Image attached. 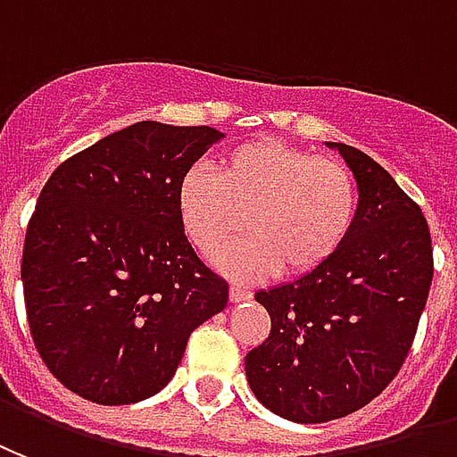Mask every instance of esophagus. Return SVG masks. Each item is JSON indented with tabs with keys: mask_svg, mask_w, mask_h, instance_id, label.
<instances>
[{
	"mask_svg": "<svg viewBox=\"0 0 457 457\" xmlns=\"http://www.w3.org/2000/svg\"><path fill=\"white\" fill-rule=\"evenodd\" d=\"M251 297H253L251 289L238 287V285H231V287H228V299H231V302H243V299H251Z\"/></svg>",
	"mask_w": 457,
	"mask_h": 457,
	"instance_id": "esophagus-1",
	"label": "esophagus"
}]
</instances>
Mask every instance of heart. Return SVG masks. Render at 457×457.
<instances>
[{"instance_id": "obj_1", "label": "heart", "mask_w": 457, "mask_h": 457, "mask_svg": "<svg viewBox=\"0 0 457 457\" xmlns=\"http://www.w3.org/2000/svg\"><path fill=\"white\" fill-rule=\"evenodd\" d=\"M358 209L348 165L279 138L241 143L219 158V172L189 168L178 185L179 224L202 255H214L246 214L252 233L214 261L238 279L321 270L348 241Z\"/></svg>"}]
</instances>
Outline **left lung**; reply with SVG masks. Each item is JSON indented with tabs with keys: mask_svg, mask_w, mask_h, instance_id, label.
<instances>
[{
	"mask_svg": "<svg viewBox=\"0 0 457 457\" xmlns=\"http://www.w3.org/2000/svg\"><path fill=\"white\" fill-rule=\"evenodd\" d=\"M328 145L358 182L355 226L324 268L255 295L272 328L245 355L253 395L297 424L353 414L397 378L434 279L421 206L370 155Z\"/></svg>",
	"mask_w": 457,
	"mask_h": 457,
	"instance_id": "obj_1",
	"label": "left lung"
}]
</instances>
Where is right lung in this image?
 Returning <instances> with one entry per match:
<instances>
[{
	"instance_id": "add662e5",
	"label": "right lung",
	"mask_w": 457,
	"mask_h": 457,
	"mask_svg": "<svg viewBox=\"0 0 457 457\" xmlns=\"http://www.w3.org/2000/svg\"><path fill=\"white\" fill-rule=\"evenodd\" d=\"M224 133L138 121L55 168L36 202L21 279L36 351L70 392L133 404L165 387L228 285L196 258L178 185Z\"/></svg>"
}]
</instances>
